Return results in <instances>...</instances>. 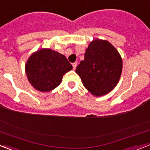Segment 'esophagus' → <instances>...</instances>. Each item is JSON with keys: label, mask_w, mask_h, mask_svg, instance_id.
Instances as JSON below:
<instances>
[{"label": "esophagus", "mask_w": 150, "mask_h": 150, "mask_svg": "<svg viewBox=\"0 0 150 150\" xmlns=\"http://www.w3.org/2000/svg\"><path fill=\"white\" fill-rule=\"evenodd\" d=\"M72 65H73V68L75 70V69H76V66H77V62H74V63H73Z\"/></svg>", "instance_id": "34e87169"}]
</instances>
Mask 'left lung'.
<instances>
[{
	"instance_id": "1",
	"label": "left lung",
	"mask_w": 150,
	"mask_h": 150,
	"mask_svg": "<svg viewBox=\"0 0 150 150\" xmlns=\"http://www.w3.org/2000/svg\"><path fill=\"white\" fill-rule=\"evenodd\" d=\"M122 70V60L116 49L108 41L97 39L88 45L76 72L86 88L99 97L116 87Z\"/></svg>"
}]
</instances>
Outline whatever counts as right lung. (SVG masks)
<instances>
[{
    "label": "right lung",
    "instance_id": "right-lung-1",
    "mask_svg": "<svg viewBox=\"0 0 150 150\" xmlns=\"http://www.w3.org/2000/svg\"><path fill=\"white\" fill-rule=\"evenodd\" d=\"M72 68L64 55L50 49H41L29 57L25 72L34 88L47 92L56 88L64 74Z\"/></svg>",
    "mask_w": 150,
    "mask_h": 150
}]
</instances>
